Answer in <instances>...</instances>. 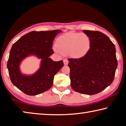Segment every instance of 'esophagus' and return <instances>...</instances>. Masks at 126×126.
Listing matches in <instances>:
<instances>
[{
    "instance_id": "obj_1",
    "label": "esophagus",
    "mask_w": 126,
    "mask_h": 126,
    "mask_svg": "<svg viewBox=\"0 0 126 126\" xmlns=\"http://www.w3.org/2000/svg\"><path fill=\"white\" fill-rule=\"evenodd\" d=\"M63 63H64L65 65H67L68 63V61L66 59H63Z\"/></svg>"
}]
</instances>
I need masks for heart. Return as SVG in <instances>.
I'll return each mask as SVG.
<instances>
[{
	"instance_id": "b5f03b06",
	"label": "heart",
	"mask_w": 126,
	"mask_h": 126,
	"mask_svg": "<svg viewBox=\"0 0 126 126\" xmlns=\"http://www.w3.org/2000/svg\"><path fill=\"white\" fill-rule=\"evenodd\" d=\"M56 45L62 54L71 52L75 57H82L87 54L90 48L91 40L85 34L69 32L60 36Z\"/></svg>"
}]
</instances>
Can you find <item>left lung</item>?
Masks as SVG:
<instances>
[{
    "instance_id": "obj_1",
    "label": "left lung",
    "mask_w": 126,
    "mask_h": 126,
    "mask_svg": "<svg viewBox=\"0 0 126 126\" xmlns=\"http://www.w3.org/2000/svg\"><path fill=\"white\" fill-rule=\"evenodd\" d=\"M83 32L89 36L91 45L84 56L69 59L71 86L79 93L92 95L113 82L117 67L116 48L102 32L86 30Z\"/></svg>"
}]
</instances>
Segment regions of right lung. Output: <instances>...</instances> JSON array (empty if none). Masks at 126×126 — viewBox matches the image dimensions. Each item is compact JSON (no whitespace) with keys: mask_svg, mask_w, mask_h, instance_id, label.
Wrapping results in <instances>:
<instances>
[{"mask_svg":"<svg viewBox=\"0 0 126 126\" xmlns=\"http://www.w3.org/2000/svg\"><path fill=\"white\" fill-rule=\"evenodd\" d=\"M60 30L33 31L23 35L13 44L8 60L10 80L24 94L35 96L50 89L54 76L63 66V60L54 61L49 56L54 54L52 47ZM35 55L42 59L41 67L35 74L26 76L19 70V64L25 57Z\"/></svg>","mask_w":126,"mask_h":126,"instance_id":"obj_1","label":"right lung"}]
</instances>
